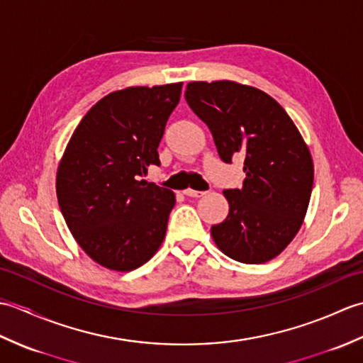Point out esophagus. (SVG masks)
<instances>
[{
	"mask_svg": "<svg viewBox=\"0 0 363 363\" xmlns=\"http://www.w3.org/2000/svg\"><path fill=\"white\" fill-rule=\"evenodd\" d=\"M184 195H186V196H191V198H199V196H204L206 191L194 190V189H186V190H184Z\"/></svg>",
	"mask_w": 363,
	"mask_h": 363,
	"instance_id": "1",
	"label": "esophagus"
}]
</instances>
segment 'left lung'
<instances>
[{"label":"left lung","mask_w":363,"mask_h":363,"mask_svg":"<svg viewBox=\"0 0 363 363\" xmlns=\"http://www.w3.org/2000/svg\"><path fill=\"white\" fill-rule=\"evenodd\" d=\"M186 99L213 135L218 156L245 157L242 189H226V220L211 229L228 257L264 264L296 235L309 206L313 164L295 123L265 91L230 81L190 82Z\"/></svg>","instance_id":"1"}]
</instances>
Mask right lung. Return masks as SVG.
I'll use <instances>...</instances> for the list:
<instances>
[{
  "label": "right lung",
  "instance_id": "add662e5",
  "mask_svg": "<svg viewBox=\"0 0 363 363\" xmlns=\"http://www.w3.org/2000/svg\"><path fill=\"white\" fill-rule=\"evenodd\" d=\"M181 89L182 82L112 91L68 142L56 179L60 212L81 248L106 268L135 269L164 240L174 194L140 177L160 165L157 148Z\"/></svg>",
  "mask_w": 363,
  "mask_h": 363
}]
</instances>
